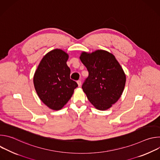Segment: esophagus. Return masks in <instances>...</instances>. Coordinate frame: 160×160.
<instances>
[{
  "label": "esophagus",
  "mask_w": 160,
  "mask_h": 160,
  "mask_svg": "<svg viewBox=\"0 0 160 160\" xmlns=\"http://www.w3.org/2000/svg\"><path fill=\"white\" fill-rule=\"evenodd\" d=\"M77 83H78V86L80 87L81 85H82V82H81V80H78V81H77Z\"/></svg>",
  "instance_id": "34e87169"
}]
</instances>
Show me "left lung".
<instances>
[{
    "label": "left lung",
    "instance_id": "8db88e82",
    "mask_svg": "<svg viewBox=\"0 0 160 160\" xmlns=\"http://www.w3.org/2000/svg\"><path fill=\"white\" fill-rule=\"evenodd\" d=\"M80 59L88 72L82 87L96 108L106 110L120 98L126 77L115 57L103 50L83 52Z\"/></svg>",
    "mask_w": 160,
    "mask_h": 160
}]
</instances>
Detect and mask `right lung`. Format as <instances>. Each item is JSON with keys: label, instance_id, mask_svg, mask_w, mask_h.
<instances>
[{"label": "right lung", "instance_id": "1", "mask_svg": "<svg viewBox=\"0 0 160 160\" xmlns=\"http://www.w3.org/2000/svg\"><path fill=\"white\" fill-rule=\"evenodd\" d=\"M68 59V55L63 51L52 50L42 58L34 75V86L39 98L54 110L61 109L78 87L70 79Z\"/></svg>", "mask_w": 160, "mask_h": 160}]
</instances>
